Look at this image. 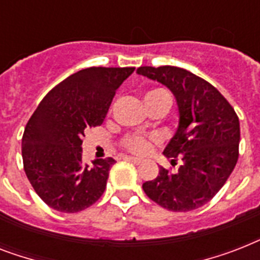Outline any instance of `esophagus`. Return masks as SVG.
Listing matches in <instances>:
<instances>
[{
  "label": "esophagus",
  "instance_id": "esophagus-1",
  "mask_svg": "<svg viewBox=\"0 0 260 260\" xmlns=\"http://www.w3.org/2000/svg\"><path fill=\"white\" fill-rule=\"evenodd\" d=\"M126 160H129V162H132V163H135V165H140V163L143 162L142 159L140 158H135V156H126Z\"/></svg>",
  "mask_w": 260,
  "mask_h": 260
}]
</instances>
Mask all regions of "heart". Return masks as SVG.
Returning <instances> with one entry per match:
<instances>
[{
  "mask_svg": "<svg viewBox=\"0 0 260 260\" xmlns=\"http://www.w3.org/2000/svg\"><path fill=\"white\" fill-rule=\"evenodd\" d=\"M166 93L165 90L162 89H155V90H150L148 93L146 94V97H155V95H159V94ZM122 146L125 147L126 150L131 151V152H134V154H146L148 152L151 148V142L150 140H147V139L142 138V136H126L122 140Z\"/></svg>",
  "mask_w": 260,
  "mask_h": 260,
  "instance_id": "b5f03b06",
  "label": "heart"
}]
</instances>
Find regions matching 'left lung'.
<instances>
[{"label": "left lung", "mask_w": 260, "mask_h": 260, "mask_svg": "<svg viewBox=\"0 0 260 260\" xmlns=\"http://www.w3.org/2000/svg\"><path fill=\"white\" fill-rule=\"evenodd\" d=\"M175 95L178 129L163 151L177 171L160 167L159 175L143 183L148 197L165 209L189 212L205 205L234 171L239 158L240 122L235 109L213 85L174 66L138 69Z\"/></svg>", "instance_id": "8db88e82"}]
</instances>
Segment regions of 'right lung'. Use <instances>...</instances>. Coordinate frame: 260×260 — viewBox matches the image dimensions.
I'll return each mask as SVG.
<instances>
[{
    "label": "right lung",
    "instance_id": "add662e5",
    "mask_svg": "<svg viewBox=\"0 0 260 260\" xmlns=\"http://www.w3.org/2000/svg\"><path fill=\"white\" fill-rule=\"evenodd\" d=\"M135 67H90L70 75L39 104L22 135L24 171L52 209L77 213L100 200L113 158L83 163L85 131L101 125L116 90Z\"/></svg>",
    "mask_w": 260,
    "mask_h": 260
}]
</instances>
